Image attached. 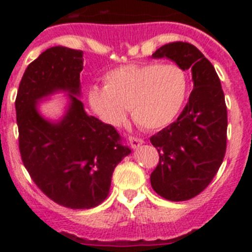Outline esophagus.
Masks as SVG:
<instances>
[{
	"label": "esophagus",
	"instance_id": "obj_1",
	"mask_svg": "<svg viewBox=\"0 0 252 252\" xmlns=\"http://www.w3.org/2000/svg\"><path fill=\"white\" fill-rule=\"evenodd\" d=\"M128 141H130V145L132 146L133 149H137L140 145H142V144H144V140L140 139V137H135V136L128 137Z\"/></svg>",
	"mask_w": 252,
	"mask_h": 252
}]
</instances>
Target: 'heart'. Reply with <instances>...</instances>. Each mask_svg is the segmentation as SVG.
I'll return each mask as SVG.
<instances>
[{
    "label": "heart",
    "instance_id": "obj_1",
    "mask_svg": "<svg viewBox=\"0 0 252 252\" xmlns=\"http://www.w3.org/2000/svg\"><path fill=\"white\" fill-rule=\"evenodd\" d=\"M104 87H91L88 101L104 122L120 125L130 108L140 127L159 130L179 115L188 91L183 69L175 64H128L107 72Z\"/></svg>",
    "mask_w": 252,
    "mask_h": 252
}]
</instances>
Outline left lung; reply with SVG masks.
<instances>
[{
	"instance_id": "left-lung-1",
	"label": "left lung",
	"mask_w": 252,
	"mask_h": 252,
	"mask_svg": "<svg viewBox=\"0 0 252 252\" xmlns=\"http://www.w3.org/2000/svg\"><path fill=\"white\" fill-rule=\"evenodd\" d=\"M153 58H168L190 70L193 91L177 121L150 141L159 151L151 187L168 201L194 198L212 182L223 161L227 142V107L215 66L194 45L183 41L162 45Z\"/></svg>"
}]
</instances>
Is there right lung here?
Wrapping results in <instances>:
<instances>
[{"mask_svg":"<svg viewBox=\"0 0 252 252\" xmlns=\"http://www.w3.org/2000/svg\"><path fill=\"white\" fill-rule=\"evenodd\" d=\"M83 51L46 49L29 64L17 91L21 159L31 179L51 201L72 209L98 206L110 193L116 165L131 153L111 125L84 111L81 97ZM57 92L69 95L66 113L50 122L37 103Z\"/></svg>","mask_w":252,"mask_h":252,"instance_id":"add662e5","label":"right lung"}]
</instances>
